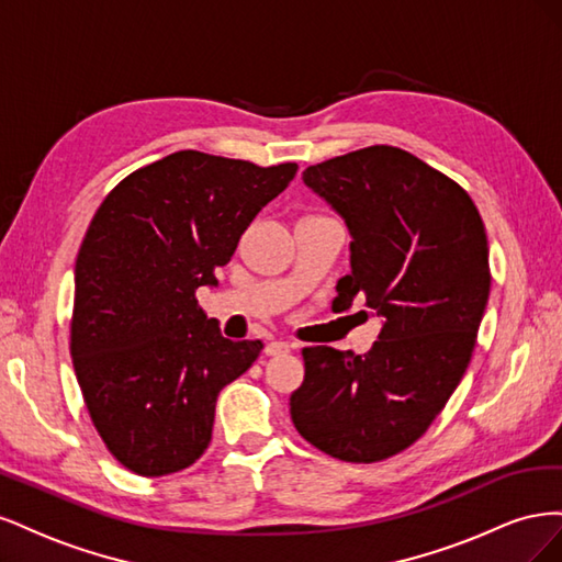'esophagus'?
<instances>
[{"label":"esophagus","instance_id":"34e87169","mask_svg":"<svg viewBox=\"0 0 562 562\" xmlns=\"http://www.w3.org/2000/svg\"><path fill=\"white\" fill-rule=\"evenodd\" d=\"M288 349H291V345L281 342V339H274V342H269V345L265 347V353H267V356H277V353H285Z\"/></svg>","mask_w":562,"mask_h":562}]
</instances>
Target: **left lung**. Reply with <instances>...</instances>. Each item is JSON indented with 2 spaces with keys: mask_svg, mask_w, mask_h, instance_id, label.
<instances>
[{
  "mask_svg": "<svg viewBox=\"0 0 562 562\" xmlns=\"http://www.w3.org/2000/svg\"><path fill=\"white\" fill-rule=\"evenodd\" d=\"M302 178L353 239L335 302L361 295L384 326L363 356L304 347L291 417L321 452L382 462L424 436L467 372L492 279L485 225L462 184L401 147L356 149Z\"/></svg>",
  "mask_w": 562,
  "mask_h": 562,
  "instance_id": "left-lung-1",
  "label": "left lung"
}]
</instances>
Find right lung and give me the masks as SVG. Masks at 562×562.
I'll list each match as a JSON object with an SVG mask.
<instances>
[{
  "instance_id": "add662e5",
  "label": "right lung",
  "mask_w": 562,
  "mask_h": 562,
  "mask_svg": "<svg viewBox=\"0 0 562 562\" xmlns=\"http://www.w3.org/2000/svg\"><path fill=\"white\" fill-rule=\"evenodd\" d=\"M297 173L182 149L103 199L75 265L70 353L98 436L138 475L182 471L211 443L220 389L262 339L220 335L196 288L215 285L241 234Z\"/></svg>"
}]
</instances>
